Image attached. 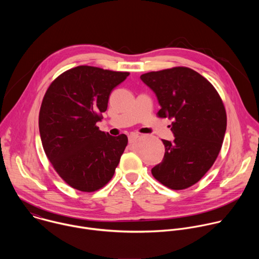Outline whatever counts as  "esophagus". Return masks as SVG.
Returning a JSON list of instances; mask_svg holds the SVG:
<instances>
[{"instance_id": "obj_1", "label": "esophagus", "mask_w": 259, "mask_h": 259, "mask_svg": "<svg viewBox=\"0 0 259 259\" xmlns=\"http://www.w3.org/2000/svg\"><path fill=\"white\" fill-rule=\"evenodd\" d=\"M139 137H140V136H139L138 134H131V135H129V137H128L129 143H132V142L136 141V140H137Z\"/></svg>"}]
</instances>
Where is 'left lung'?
Masks as SVG:
<instances>
[{"label":"left lung","instance_id":"obj_1","mask_svg":"<svg viewBox=\"0 0 259 259\" xmlns=\"http://www.w3.org/2000/svg\"><path fill=\"white\" fill-rule=\"evenodd\" d=\"M156 94L158 117L172 120L174 140L162 139L165 155L153 176L171 190L197 183L215 162L227 130V113L219 94L199 72L177 66L140 76Z\"/></svg>","mask_w":259,"mask_h":259}]
</instances>
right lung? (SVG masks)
<instances>
[{"instance_id": "1", "label": "right lung", "mask_w": 259, "mask_h": 259, "mask_svg": "<svg viewBox=\"0 0 259 259\" xmlns=\"http://www.w3.org/2000/svg\"><path fill=\"white\" fill-rule=\"evenodd\" d=\"M129 72L80 65L64 71L42 101L39 129L45 154L71 188L95 192L112 179L128 138L100 131L96 123L113 89Z\"/></svg>"}]
</instances>
